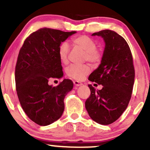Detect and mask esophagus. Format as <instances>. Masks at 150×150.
I'll return each instance as SVG.
<instances>
[{
	"label": "esophagus",
	"mask_w": 150,
	"mask_h": 150,
	"mask_svg": "<svg viewBox=\"0 0 150 150\" xmlns=\"http://www.w3.org/2000/svg\"><path fill=\"white\" fill-rule=\"evenodd\" d=\"M73 84H74V85H75V86H79L82 85V83L78 82V81H74Z\"/></svg>",
	"instance_id": "esophagus-1"
}]
</instances>
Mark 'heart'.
<instances>
[{"label": "heart", "instance_id": "1", "mask_svg": "<svg viewBox=\"0 0 150 150\" xmlns=\"http://www.w3.org/2000/svg\"><path fill=\"white\" fill-rule=\"evenodd\" d=\"M73 45L85 52L84 59L92 64H97L101 60L102 52L96 49V42L94 40L86 35H80L74 38L72 40ZM70 48L67 42H63L59 45L58 54L63 64L68 62V54ZM91 71V67L88 64L71 65L66 70V73L70 78L75 80H82Z\"/></svg>", "mask_w": 150, "mask_h": 150}]
</instances>
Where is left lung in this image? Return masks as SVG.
Returning <instances> with one entry per match:
<instances>
[{
    "mask_svg": "<svg viewBox=\"0 0 150 150\" xmlns=\"http://www.w3.org/2000/svg\"><path fill=\"white\" fill-rule=\"evenodd\" d=\"M91 35L103 38L105 48L100 64L89 80L103 88L97 91L88 85L91 94L85 108L93 121L108 125L120 118L131 99L135 79L132 54L127 41L113 30H103Z\"/></svg>",
    "mask_w": 150,
    "mask_h": 150,
    "instance_id": "8db88e82",
    "label": "left lung"
}]
</instances>
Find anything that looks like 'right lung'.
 I'll return each mask as SVG.
<instances>
[{"mask_svg": "<svg viewBox=\"0 0 150 150\" xmlns=\"http://www.w3.org/2000/svg\"><path fill=\"white\" fill-rule=\"evenodd\" d=\"M76 31L40 28L25 40L15 68L16 90L23 111L30 120L47 126L59 120L64 110V98L73 89L70 80L57 86L49 85L50 78L64 75L58 48Z\"/></svg>", "mask_w": 150, "mask_h": 150, "instance_id": "obj_1", "label": "right lung"}]
</instances>
